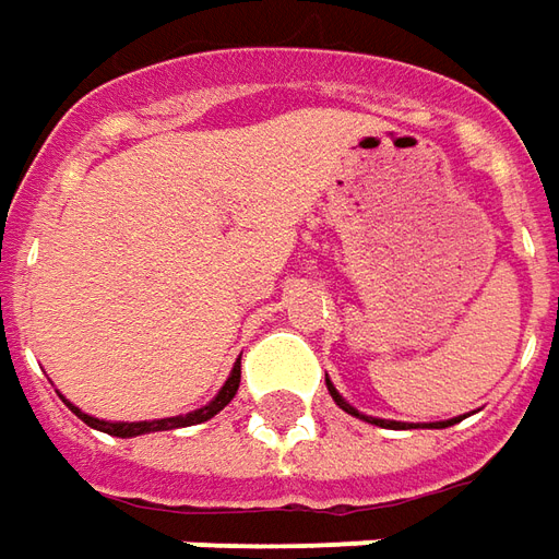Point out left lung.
<instances>
[{
  "instance_id": "8db88e82",
  "label": "left lung",
  "mask_w": 559,
  "mask_h": 559,
  "mask_svg": "<svg viewBox=\"0 0 559 559\" xmlns=\"http://www.w3.org/2000/svg\"><path fill=\"white\" fill-rule=\"evenodd\" d=\"M326 388H330V396H333V400H335V405H338V408H345L347 415L362 417V420H369V424H374V427H396L393 420H381V417H366V415H360L357 408H350V405H347V402L342 400L338 393H335V388H333V384H330V381H326ZM451 424H456V417H454V420H448V424H436V427H451Z\"/></svg>"
}]
</instances>
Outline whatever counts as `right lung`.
Segmentation results:
<instances>
[{
	"mask_svg": "<svg viewBox=\"0 0 559 559\" xmlns=\"http://www.w3.org/2000/svg\"><path fill=\"white\" fill-rule=\"evenodd\" d=\"M239 381H241V362H236L233 366V374L226 378V384L221 388V393L214 396L209 405H202V408H197V412H190V415H178V417H163V420H139V424H108V420H99V417H90L84 415L81 408H75V405H69L72 412H75L87 427L93 429H103V432H108V436H117V439H130V436H142V432H157V429H175V427H193V424H202V420H209V417H214L224 405H229V400L236 396V390H239Z\"/></svg>",
	"mask_w": 559,
	"mask_h": 559,
	"instance_id": "1",
	"label": "right lung"
}]
</instances>
